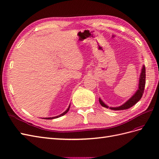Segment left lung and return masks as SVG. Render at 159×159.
Returning a JSON list of instances; mask_svg holds the SVG:
<instances>
[{"instance_id":"obj_1","label":"left lung","mask_w":159,"mask_h":159,"mask_svg":"<svg viewBox=\"0 0 159 159\" xmlns=\"http://www.w3.org/2000/svg\"><path fill=\"white\" fill-rule=\"evenodd\" d=\"M145 66L144 65L143 66L141 72H140V75L139 76V87L138 89L137 90L136 93L131 97L128 101H126L124 104H122V105L119 107H109L107 106L106 104L104 102L101 98H99V102L101 104V106L103 107H105L107 108H109L111 110L113 111H121V110H125L128 109V108L132 107L134 106L136 103H137L140 99L142 98L143 94L144 93V89L145 87V79H146V74H145Z\"/></svg>"}]
</instances>
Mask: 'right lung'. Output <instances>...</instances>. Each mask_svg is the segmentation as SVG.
Instances as JSON below:
<instances>
[{"instance_id":"obj_1","label":"right lung","mask_w":159,"mask_h":159,"mask_svg":"<svg viewBox=\"0 0 159 159\" xmlns=\"http://www.w3.org/2000/svg\"><path fill=\"white\" fill-rule=\"evenodd\" d=\"M70 105H69V107H68V108L64 112H62V114H61V115H58V116H53V117H48V118H43V119H48V120H51V119H57V118H58V117H61V116H63V115H65V114H66V113L68 112V111H69V108H70Z\"/></svg>"}]
</instances>
